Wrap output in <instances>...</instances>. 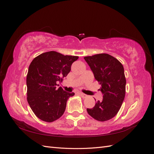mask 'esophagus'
I'll use <instances>...</instances> for the list:
<instances>
[{"label": "esophagus", "instance_id": "esophagus-1", "mask_svg": "<svg viewBox=\"0 0 154 154\" xmlns=\"http://www.w3.org/2000/svg\"><path fill=\"white\" fill-rule=\"evenodd\" d=\"M78 94H80V96H82V97H85L87 96V95H86V94H83V93H82V92H79Z\"/></svg>", "mask_w": 154, "mask_h": 154}]
</instances>
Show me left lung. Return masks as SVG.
Returning a JSON list of instances; mask_svg holds the SVG:
<instances>
[{
  "label": "left lung",
  "instance_id": "left-lung-1",
  "mask_svg": "<svg viewBox=\"0 0 154 154\" xmlns=\"http://www.w3.org/2000/svg\"><path fill=\"white\" fill-rule=\"evenodd\" d=\"M84 59L100 83L103 100L97 101L88 114L100 122H106L118 114L125 96L126 78L124 68L118 60L106 53L97 54ZM96 101V100H95Z\"/></svg>",
  "mask_w": 154,
  "mask_h": 154
}]
</instances>
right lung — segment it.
<instances>
[{
  "mask_svg": "<svg viewBox=\"0 0 154 154\" xmlns=\"http://www.w3.org/2000/svg\"><path fill=\"white\" fill-rule=\"evenodd\" d=\"M78 59L76 56L49 51L32 60L26 78L27 100L40 119L51 123L63 114L67 100L74 93L56 86L67 76L72 63Z\"/></svg>",
  "mask_w": 154,
  "mask_h": 154,
  "instance_id": "add662e5",
  "label": "right lung"
}]
</instances>
